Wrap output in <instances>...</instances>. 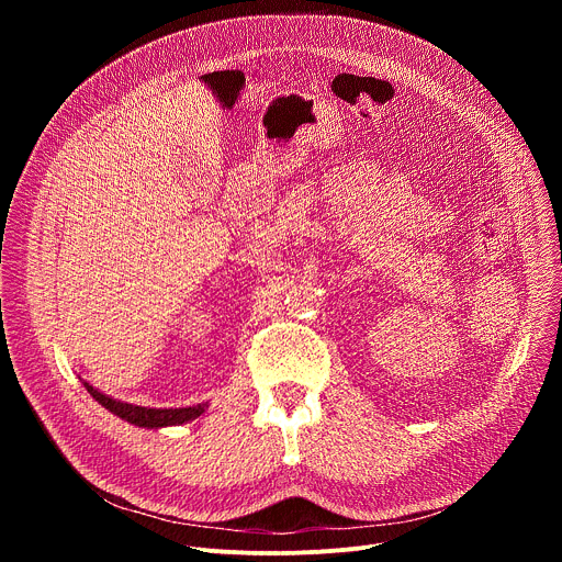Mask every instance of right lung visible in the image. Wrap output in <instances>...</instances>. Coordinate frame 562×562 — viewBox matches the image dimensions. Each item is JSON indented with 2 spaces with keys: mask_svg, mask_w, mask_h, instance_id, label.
I'll use <instances>...</instances> for the list:
<instances>
[{
  "mask_svg": "<svg viewBox=\"0 0 562 562\" xmlns=\"http://www.w3.org/2000/svg\"><path fill=\"white\" fill-rule=\"evenodd\" d=\"M87 391L98 400V403L115 414L117 418L144 427V429H159V427H171V425H184L189 420H195L198 416L204 414L206 405H195V407H180V409H150V407H137L128 403H120V400H113L111 395L93 389L89 382H85Z\"/></svg>",
  "mask_w": 562,
  "mask_h": 562,
  "instance_id": "obj_1",
  "label": "right lung"
}]
</instances>
